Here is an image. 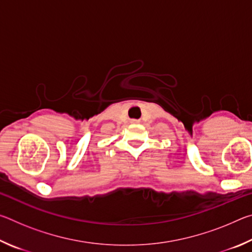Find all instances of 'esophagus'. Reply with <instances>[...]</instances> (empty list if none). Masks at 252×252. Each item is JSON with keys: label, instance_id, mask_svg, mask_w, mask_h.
I'll return each mask as SVG.
<instances>
[{"label": "esophagus", "instance_id": "esophagus-1", "mask_svg": "<svg viewBox=\"0 0 252 252\" xmlns=\"http://www.w3.org/2000/svg\"><path fill=\"white\" fill-rule=\"evenodd\" d=\"M132 122H136V121H132Z\"/></svg>", "mask_w": 252, "mask_h": 252}]
</instances>
